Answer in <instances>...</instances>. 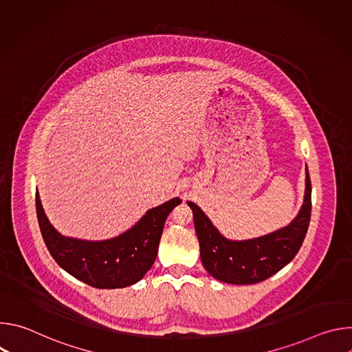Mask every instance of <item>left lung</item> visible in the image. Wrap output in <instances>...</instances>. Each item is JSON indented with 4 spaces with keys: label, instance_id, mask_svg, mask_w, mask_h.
Listing matches in <instances>:
<instances>
[{
    "label": "left lung",
    "instance_id": "obj_1",
    "mask_svg": "<svg viewBox=\"0 0 352 352\" xmlns=\"http://www.w3.org/2000/svg\"><path fill=\"white\" fill-rule=\"evenodd\" d=\"M195 230L200 245V259L205 269L217 280L228 284L261 283L288 265L305 239L312 212V185L307 168L304 205L292 223L269 235L248 241L224 238L195 204Z\"/></svg>",
    "mask_w": 352,
    "mask_h": 352
}]
</instances>
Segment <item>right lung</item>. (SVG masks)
I'll return each instance as SVG.
<instances>
[{
	"instance_id": "1",
	"label": "right lung",
	"mask_w": 352,
	"mask_h": 352,
	"mask_svg": "<svg viewBox=\"0 0 352 352\" xmlns=\"http://www.w3.org/2000/svg\"><path fill=\"white\" fill-rule=\"evenodd\" d=\"M181 202L174 197L150 209L125 234L100 242L58 234L48 223L37 192L36 213L48 252L65 272L94 288H124L138 283L153 266L164 223Z\"/></svg>"
}]
</instances>
